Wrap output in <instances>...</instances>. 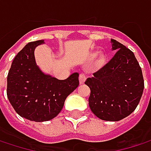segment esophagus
Wrapping results in <instances>:
<instances>
[{"instance_id":"1","label":"esophagus","mask_w":151,"mask_h":151,"mask_svg":"<svg viewBox=\"0 0 151 151\" xmlns=\"http://www.w3.org/2000/svg\"><path fill=\"white\" fill-rule=\"evenodd\" d=\"M86 76L85 75L84 73H81L79 75V83L80 84H84V82L86 81Z\"/></svg>"}]
</instances>
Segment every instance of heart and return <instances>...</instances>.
I'll return each mask as SVG.
<instances>
[{
	"label": "heart",
	"instance_id": "b5f03b06",
	"mask_svg": "<svg viewBox=\"0 0 151 151\" xmlns=\"http://www.w3.org/2000/svg\"><path fill=\"white\" fill-rule=\"evenodd\" d=\"M97 55H98V52H93L91 54V58H94ZM106 58L105 54L101 53V54H99V56L96 58V65L98 66H102L106 63Z\"/></svg>",
	"mask_w": 151,
	"mask_h": 151
}]
</instances>
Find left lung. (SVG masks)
<instances>
[{
  "label": "left lung",
  "mask_w": 151,
  "mask_h": 151,
  "mask_svg": "<svg viewBox=\"0 0 151 151\" xmlns=\"http://www.w3.org/2000/svg\"><path fill=\"white\" fill-rule=\"evenodd\" d=\"M111 45L117 50L115 55L85 84L91 90L88 101L92 112L101 120L117 122L135 111L144 81L134 53L114 39Z\"/></svg>",
  "instance_id": "obj_1"
}]
</instances>
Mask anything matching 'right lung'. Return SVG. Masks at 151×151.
I'll use <instances>...</instances> for the list:
<instances>
[{"mask_svg": "<svg viewBox=\"0 0 151 151\" xmlns=\"http://www.w3.org/2000/svg\"><path fill=\"white\" fill-rule=\"evenodd\" d=\"M44 43L38 40L24 46L15 57L7 78L8 99L15 112L37 122L55 118L79 84L78 73L60 80L39 68L34 51Z\"/></svg>", "mask_w": 151, "mask_h": 151, "instance_id": "right-lung-1", "label": "right lung"}]
</instances>
